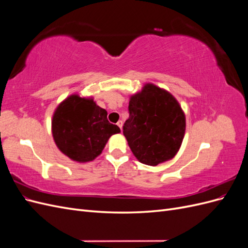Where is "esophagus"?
Listing matches in <instances>:
<instances>
[{
  "instance_id": "34e87169",
  "label": "esophagus",
  "mask_w": 248,
  "mask_h": 248,
  "mask_svg": "<svg viewBox=\"0 0 248 248\" xmlns=\"http://www.w3.org/2000/svg\"><path fill=\"white\" fill-rule=\"evenodd\" d=\"M117 125L119 126V128L122 130V126H123V121H121V120H120V121L117 123Z\"/></svg>"
}]
</instances>
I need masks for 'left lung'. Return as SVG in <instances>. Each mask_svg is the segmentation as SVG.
Returning <instances> with one entry per match:
<instances>
[{"instance_id":"1","label":"left lung","mask_w":248,"mask_h":248,"mask_svg":"<svg viewBox=\"0 0 248 248\" xmlns=\"http://www.w3.org/2000/svg\"><path fill=\"white\" fill-rule=\"evenodd\" d=\"M128 109L123 133L137 159L155 167L174 158L186 128L185 114L175 97L147 82L130 96Z\"/></svg>"}]
</instances>
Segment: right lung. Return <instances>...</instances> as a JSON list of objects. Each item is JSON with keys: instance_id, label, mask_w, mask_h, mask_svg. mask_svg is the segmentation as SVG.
Returning a JSON list of instances; mask_svg holds the SVG:
<instances>
[{"instance_id": "add662e5", "label": "right lung", "mask_w": 248, "mask_h": 248, "mask_svg": "<svg viewBox=\"0 0 248 248\" xmlns=\"http://www.w3.org/2000/svg\"><path fill=\"white\" fill-rule=\"evenodd\" d=\"M107 117L108 111L92 97L68 96L52 115L51 133L58 149L73 161L94 160L112 134L121 132Z\"/></svg>"}]
</instances>
